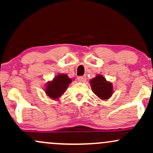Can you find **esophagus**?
I'll list each match as a JSON object with an SVG mask.
<instances>
[{
  "label": "esophagus",
  "mask_w": 153,
  "mask_h": 153,
  "mask_svg": "<svg viewBox=\"0 0 153 153\" xmlns=\"http://www.w3.org/2000/svg\"><path fill=\"white\" fill-rule=\"evenodd\" d=\"M78 80L79 82H85V80H86V76H79L78 77Z\"/></svg>",
  "instance_id": "1"
}]
</instances>
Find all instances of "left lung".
I'll return each instance as SVG.
<instances>
[{
  "mask_svg": "<svg viewBox=\"0 0 153 153\" xmlns=\"http://www.w3.org/2000/svg\"><path fill=\"white\" fill-rule=\"evenodd\" d=\"M90 85L93 93L99 98L107 100L113 93L112 84L107 82L102 75L98 74L90 80Z\"/></svg>",
  "mask_w": 153,
  "mask_h": 153,
  "instance_id": "left-lung-1",
  "label": "left lung"
}]
</instances>
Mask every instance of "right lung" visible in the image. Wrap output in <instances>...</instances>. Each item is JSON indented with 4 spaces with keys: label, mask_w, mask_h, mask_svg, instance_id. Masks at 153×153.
<instances>
[{
    "label": "right lung",
    "mask_w": 153,
    "mask_h": 153,
    "mask_svg": "<svg viewBox=\"0 0 153 153\" xmlns=\"http://www.w3.org/2000/svg\"><path fill=\"white\" fill-rule=\"evenodd\" d=\"M71 82V79L68 78L65 74L57 75L52 82H47L45 90L46 94L52 99L56 100L63 94Z\"/></svg>",
    "instance_id": "1"
}]
</instances>
